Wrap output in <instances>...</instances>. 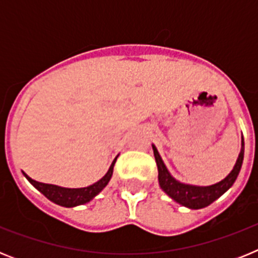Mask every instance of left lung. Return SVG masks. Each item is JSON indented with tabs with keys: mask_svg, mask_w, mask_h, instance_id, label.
Instances as JSON below:
<instances>
[{
	"mask_svg": "<svg viewBox=\"0 0 258 258\" xmlns=\"http://www.w3.org/2000/svg\"><path fill=\"white\" fill-rule=\"evenodd\" d=\"M154 150L155 160H156L157 170H159V184L163 188L166 195H169L174 202L183 207H187L190 209H202L208 207L209 204L222 197L231 187L239 172H240L241 164H243V157H244V142L241 141V150L238 156L235 165L229 173L226 178L220 181L218 183H214L212 186H194V184L181 183L175 178H173L169 170L166 169L163 159L157 152L156 147L152 145Z\"/></svg>",
	"mask_w": 258,
	"mask_h": 258,
	"instance_id": "8db88e82",
	"label": "left lung"
}]
</instances>
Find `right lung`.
Segmentation results:
<instances>
[{"mask_svg": "<svg viewBox=\"0 0 258 258\" xmlns=\"http://www.w3.org/2000/svg\"><path fill=\"white\" fill-rule=\"evenodd\" d=\"M116 159H117V156H116ZM116 159L112 161V164L109 166L108 172L104 174V177H102L99 181L90 184L88 187H60V186H55V184L42 183V182L35 181V179H32L31 177H28L24 172H23V174L26 175V178L28 179L41 194H44L47 199L51 200V202L55 203V204H58V206L71 208V207H77L81 206V204H85V203H89L93 198L97 197L98 194L101 192V191L106 187L107 183H108L109 179H111V177H112L113 165H115L116 163Z\"/></svg>", "mask_w": 258, "mask_h": 258, "instance_id": "add662e5", "label": "right lung"}]
</instances>
